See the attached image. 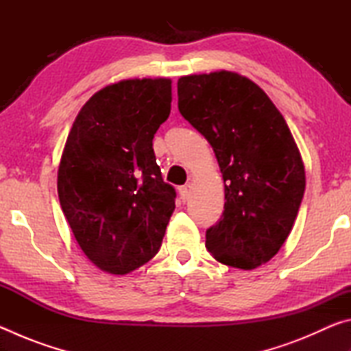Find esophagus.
Here are the masks:
<instances>
[{"instance_id":"1","label":"esophagus","mask_w":351,"mask_h":351,"mask_svg":"<svg viewBox=\"0 0 351 351\" xmlns=\"http://www.w3.org/2000/svg\"><path fill=\"white\" fill-rule=\"evenodd\" d=\"M178 192H180V199L182 201V203H186L187 198H189V189L182 186V187L178 189Z\"/></svg>"}]
</instances>
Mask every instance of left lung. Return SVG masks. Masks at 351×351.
I'll return each mask as SVG.
<instances>
[{"mask_svg": "<svg viewBox=\"0 0 351 351\" xmlns=\"http://www.w3.org/2000/svg\"><path fill=\"white\" fill-rule=\"evenodd\" d=\"M178 108L209 141L223 173L224 212L206 230L207 251L232 268H258L288 239L305 192L287 122L258 85L230 71L181 77Z\"/></svg>", "mask_w": 351, "mask_h": 351, "instance_id": "1", "label": "left lung"}]
</instances>
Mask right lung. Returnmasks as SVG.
Returning <instances> with one entry per match:
<instances>
[{"instance_id": "1", "label": "right lung", "mask_w": 351, "mask_h": 351, "mask_svg": "<svg viewBox=\"0 0 351 351\" xmlns=\"http://www.w3.org/2000/svg\"><path fill=\"white\" fill-rule=\"evenodd\" d=\"M170 79H130L82 106L58 165L62 210L82 251L116 276L158 254L176 192L164 182L153 138L171 108Z\"/></svg>"}]
</instances>
